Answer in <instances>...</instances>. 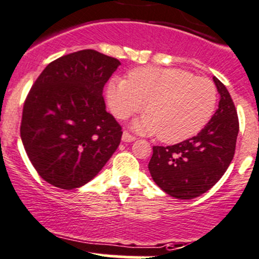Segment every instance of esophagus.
<instances>
[{
	"label": "esophagus",
	"instance_id": "obj_1",
	"mask_svg": "<svg viewBox=\"0 0 259 259\" xmlns=\"http://www.w3.org/2000/svg\"><path fill=\"white\" fill-rule=\"evenodd\" d=\"M136 137L133 135H131L128 131H124L123 135H122V141L123 142H132V141H135Z\"/></svg>",
	"mask_w": 259,
	"mask_h": 259
}]
</instances>
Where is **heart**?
<instances>
[{"instance_id": "1", "label": "heart", "mask_w": 259, "mask_h": 259, "mask_svg": "<svg viewBox=\"0 0 259 259\" xmlns=\"http://www.w3.org/2000/svg\"><path fill=\"white\" fill-rule=\"evenodd\" d=\"M107 100L119 119L128 118L145 106L147 114L135 122V128L157 133L162 142L176 143L206 126L214 112L217 89L206 77L183 70L141 67L131 71L128 79L112 78Z\"/></svg>"}]
</instances>
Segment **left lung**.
<instances>
[{"label":"left lung","instance_id":"obj_1","mask_svg":"<svg viewBox=\"0 0 259 259\" xmlns=\"http://www.w3.org/2000/svg\"><path fill=\"white\" fill-rule=\"evenodd\" d=\"M220 105L197 136L173 146H153L148 163L152 178L169 196L192 199L221 180L233 159L239 121L228 90L213 77Z\"/></svg>","mask_w":259,"mask_h":259}]
</instances>
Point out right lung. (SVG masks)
Instances as JSON below:
<instances>
[{
    "label": "right lung",
    "instance_id": "right-lung-1",
    "mask_svg": "<svg viewBox=\"0 0 259 259\" xmlns=\"http://www.w3.org/2000/svg\"><path fill=\"white\" fill-rule=\"evenodd\" d=\"M119 61L95 50L52 61L23 103L21 140L32 166L55 187L86 185L114 153L122 127L106 111L103 87Z\"/></svg>",
    "mask_w": 259,
    "mask_h": 259
}]
</instances>
